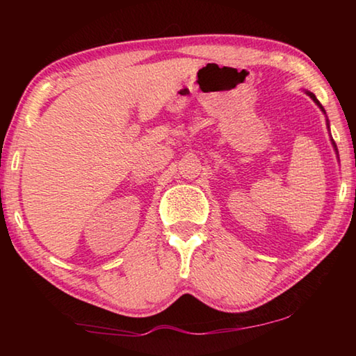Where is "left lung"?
I'll list each match as a JSON object with an SVG mask.
<instances>
[{"mask_svg":"<svg viewBox=\"0 0 356 356\" xmlns=\"http://www.w3.org/2000/svg\"><path fill=\"white\" fill-rule=\"evenodd\" d=\"M306 94H308L309 95V97L312 99V102H314V104L318 106V108H321V111L325 114V116H327V113H325V110H323V106L321 105V102H318L317 100V97H316V95L314 94H312V92H309V91H305ZM327 127H328V130H330V122H328V119H327ZM331 144H333V147H334V152H336V155H337V160H339V154H337V147H336V144H334V141H333V138H331Z\"/></svg>","mask_w":356,"mask_h":356,"instance_id":"left-lung-1","label":"left lung"}]
</instances>
